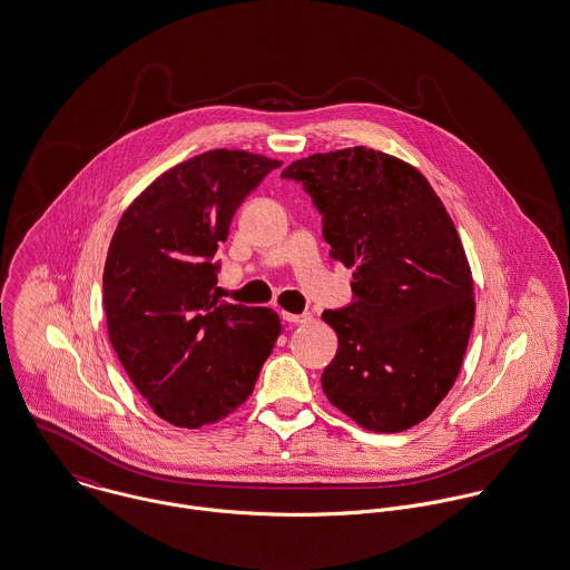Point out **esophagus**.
Listing matches in <instances>:
<instances>
[{"label":"esophagus","instance_id":"esophagus-1","mask_svg":"<svg viewBox=\"0 0 570 570\" xmlns=\"http://www.w3.org/2000/svg\"><path fill=\"white\" fill-rule=\"evenodd\" d=\"M282 316L291 323H311L313 315L311 313H304V315H293V313H282Z\"/></svg>","mask_w":570,"mask_h":570}]
</instances>
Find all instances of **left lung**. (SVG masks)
Instances as JSON below:
<instances>
[{"mask_svg": "<svg viewBox=\"0 0 570 570\" xmlns=\"http://www.w3.org/2000/svg\"><path fill=\"white\" fill-rule=\"evenodd\" d=\"M323 214L332 257L354 268L356 302L325 311L338 336L321 384L374 433L426 420L459 376L474 323V282L440 196L411 164L365 146L293 161Z\"/></svg>", "mask_w": 570, "mask_h": 570, "instance_id": "left-lung-1", "label": "left lung"}]
</instances>
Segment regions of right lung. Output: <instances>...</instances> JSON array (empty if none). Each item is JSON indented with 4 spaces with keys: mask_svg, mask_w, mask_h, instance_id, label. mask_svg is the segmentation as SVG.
Segmentation results:
<instances>
[{
    "mask_svg": "<svg viewBox=\"0 0 570 570\" xmlns=\"http://www.w3.org/2000/svg\"><path fill=\"white\" fill-rule=\"evenodd\" d=\"M282 161L216 148L157 177L122 214L105 262L109 341L135 389L173 426L234 413L277 336L271 308L220 302L214 254L245 196Z\"/></svg>",
    "mask_w": 570,
    "mask_h": 570,
    "instance_id": "1",
    "label": "right lung"
}]
</instances>
